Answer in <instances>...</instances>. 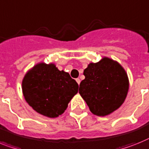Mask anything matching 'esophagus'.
<instances>
[{"mask_svg": "<svg viewBox=\"0 0 149 149\" xmlns=\"http://www.w3.org/2000/svg\"><path fill=\"white\" fill-rule=\"evenodd\" d=\"M76 81H77V83H78L79 85V83H80V79H79V78H77V79H76Z\"/></svg>", "mask_w": 149, "mask_h": 149, "instance_id": "esophagus-1", "label": "esophagus"}]
</instances>
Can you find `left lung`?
<instances>
[{
  "label": "left lung",
  "mask_w": 149,
  "mask_h": 149,
  "mask_svg": "<svg viewBox=\"0 0 149 149\" xmlns=\"http://www.w3.org/2000/svg\"><path fill=\"white\" fill-rule=\"evenodd\" d=\"M85 79L79 84V93L93 114L106 116L125 102L129 88L126 71L116 60L104 56L90 63L83 71Z\"/></svg>",
  "instance_id": "8db88e82"
}]
</instances>
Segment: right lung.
I'll return each instance as SVG.
<instances>
[{"instance_id": "obj_1", "label": "right lung", "mask_w": 149, "mask_h": 149, "mask_svg": "<svg viewBox=\"0 0 149 149\" xmlns=\"http://www.w3.org/2000/svg\"><path fill=\"white\" fill-rule=\"evenodd\" d=\"M78 89V83L68 72L59 70L53 63H38L26 72L22 80L26 102L37 113L48 118L62 115Z\"/></svg>"}]
</instances>
